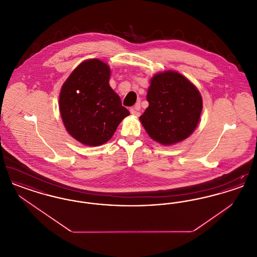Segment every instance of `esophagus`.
Here are the masks:
<instances>
[{
	"mask_svg": "<svg viewBox=\"0 0 257 257\" xmlns=\"http://www.w3.org/2000/svg\"><path fill=\"white\" fill-rule=\"evenodd\" d=\"M140 110H141V105H140V103H137L134 107H132V108L130 109V112H131L132 114L136 115V116H140V114H141Z\"/></svg>",
	"mask_w": 257,
	"mask_h": 257,
	"instance_id": "esophagus-1",
	"label": "esophagus"
}]
</instances>
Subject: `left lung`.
<instances>
[{
  "label": "left lung",
  "mask_w": 257,
  "mask_h": 257,
  "mask_svg": "<svg viewBox=\"0 0 257 257\" xmlns=\"http://www.w3.org/2000/svg\"><path fill=\"white\" fill-rule=\"evenodd\" d=\"M147 99L149 106L140 120L154 141L170 146L187 139L196 129L202 99L196 86L181 74L155 75Z\"/></svg>",
  "instance_id": "1"
}]
</instances>
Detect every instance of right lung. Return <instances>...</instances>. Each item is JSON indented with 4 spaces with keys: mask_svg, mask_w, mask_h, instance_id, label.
<instances>
[{
    "mask_svg": "<svg viewBox=\"0 0 257 257\" xmlns=\"http://www.w3.org/2000/svg\"><path fill=\"white\" fill-rule=\"evenodd\" d=\"M110 68L96 59L82 62L61 87L60 110L68 133L83 145L105 144L129 115L109 85Z\"/></svg>",
    "mask_w": 257,
    "mask_h": 257,
    "instance_id": "right-lung-1",
    "label": "right lung"
}]
</instances>
